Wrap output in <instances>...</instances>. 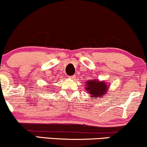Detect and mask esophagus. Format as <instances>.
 <instances>
[{"label":"esophagus","instance_id":"obj_1","mask_svg":"<svg viewBox=\"0 0 147 147\" xmlns=\"http://www.w3.org/2000/svg\"><path fill=\"white\" fill-rule=\"evenodd\" d=\"M75 75H73V76H70V77H68V78L71 79H75Z\"/></svg>","mask_w":147,"mask_h":147}]
</instances>
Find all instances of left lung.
<instances>
[{"label": "left lung", "mask_w": 147, "mask_h": 147, "mask_svg": "<svg viewBox=\"0 0 147 147\" xmlns=\"http://www.w3.org/2000/svg\"><path fill=\"white\" fill-rule=\"evenodd\" d=\"M86 89L91 97H103L105 96L108 86L106 82L102 81H97L90 79L86 82Z\"/></svg>", "instance_id": "obj_1"}]
</instances>
